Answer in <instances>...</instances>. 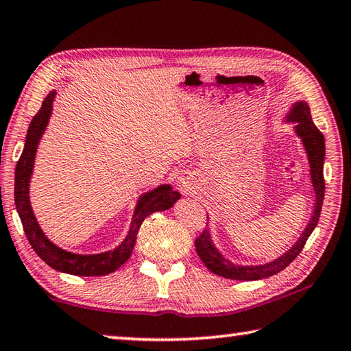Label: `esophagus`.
Segmentation results:
<instances>
[{"label": "esophagus", "mask_w": 351, "mask_h": 351, "mask_svg": "<svg viewBox=\"0 0 351 351\" xmlns=\"http://www.w3.org/2000/svg\"><path fill=\"white\" fill-rule=\"evenodd\" d=\"M176 184H178V187H180L181 192L187 193V192H190V190H192V187H193V178L190 176L189 173H181L180 176H178Z\"/></svg>", "instance_id": "obj_1"}]
</instances>
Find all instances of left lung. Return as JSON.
I'll use <instances>...</instances> for the list:
<instances>
[{
  "label": "left lung",
  "mask_w": 351,
  "mask_h": 351,
  "mask_svg": "<svg viewBox=\"0 0 351 351\" xmlns=\"http://www.w3.org/2000/svg\"><path fill=\"white\" fill-rule=\"evenodd\" d=\"M288 122H295V133L304 142L305 150L308 154V161H310V170H311V181L314 192H316V206H314V213L311 221L308 223L305 232L300 235V239L295 241V245L289 249L287 254L282 257L271 261V263L260 265V266H239L230 263L226 260L221 254L217 251L210 240V234L207 228L197 237L195 240V247H197V254L203 263L207 266V269L212 271L213 274L221 276L224 278H232V280H260V278L271 277L277 274V272L283 271L287 266L293 261L297 255L302 252L308 237L316 228L319 223L320 210H322L324 195H325V180H324V159H325V139L324 134L319 132L317 127L314 125L311 121L310 106L305 102H297L293 110H291L289 116L287 119Z\"/></svg>",
  "instance_id": "left-lung-1"
}]
</instances>
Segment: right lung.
Returning <instances> with one entry per match:
<instances>
[{
	"instance_id": "obj_1",
	"label": "right lung",
	"mask_w": 351,
	"mask_h": 351,
	"mask_svg": "<svg viewBox=\"0 0 351 351\" xmlns=\"http://www.w3.org/2000/svg\"><path fill=\"white\" fill-rule=\"evenodd\" d=\"M56 91H51L41 104V108L31 121V125L27 130L25 148L16 162L15 167V206L19 212L23 229L31 243L35 254L49 265L52 269L73 276H83V277H96L105 276L110 272H114L117 268L125 263L133 252L136 235L144 219L152 215L154 212L167 210L173 206L178 199L181 198L180 192L171 189L169 184L159 186L158 189L152 190L145 195H142L141 199L136 206L132 226H130L127 239L112 251L96 254V255H79L64 251V249L56 246L54 243L47 240V237L40 229L37 219L34 217L31 203H29V181L34 170L35 153L41 134L45 133V128L49 122V116L52 111V102H54Z\"/></svg>"
}]
</instances>
